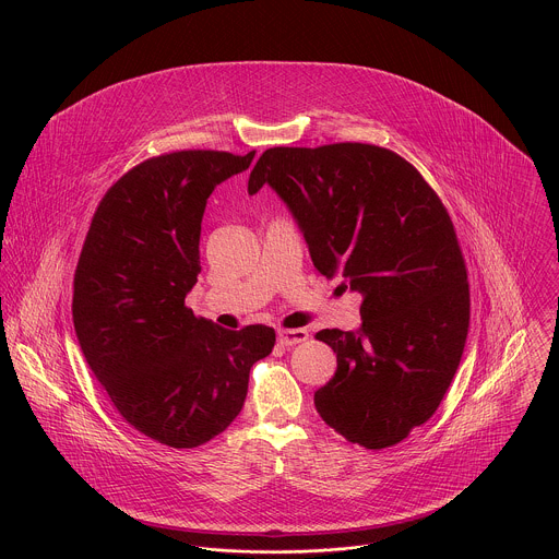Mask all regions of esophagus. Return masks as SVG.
Returning a JSON list of instances; mask_svg holds the SVG:
<instances>
[{"label":"esophagus","instance_id":"1","mask_svg":"<svg viewBox=\"0 0 559 559\" xmlns=\"http://www.w3.org/2000/svg\"><path fill=\"white\" fill-rule=\"evenodd\" d=\"M309 340V333L305 329H281L278 331V342L283 346H296Z\"/></svg>","mask_w":559,"mask_h":559}]
</instances>
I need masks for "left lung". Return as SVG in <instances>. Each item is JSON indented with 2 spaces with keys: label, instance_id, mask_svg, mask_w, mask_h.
I'll return each mask as SVG.
<instances>
[{
  "label": "left lung",
  "instance_id": "left-lung-1",
  "mask_svg": "<svg viewBox=\"0 0 559 559\" xmlns=\"http://www.w3.org/2000/svg\"><path fill=\"white\" fill-rule=\"evenodd\" d=\"M270 185L296 217L318 272L361 294V329L316 337L337 355L316 392L322 420L381 451L440 407L471 324L466 261L451 215L401 154L370 143L270 147L248 193Z\"/></svg>",
  "mask_w": 559,
  "mask_h": 559
}]
</instances>
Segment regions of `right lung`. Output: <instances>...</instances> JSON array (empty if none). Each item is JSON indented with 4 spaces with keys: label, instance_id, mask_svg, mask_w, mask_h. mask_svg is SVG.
Masks as SVG:
<instances>
[{
    "label": "right lung",
    "instance_id": "add662e5",
    "mask_svg": "<svg viewBox=\"0 0 559 559\" xmlns=\"http://www.w3.org/2000/svg\"><path fill=\"white\" fill-rule=\"evenodd\" d=\"M246 156L180 150L126 171L99 200L73 274V326L88 368L143 436L195 449L241 412L250 368L274 348L265 324L226 331L193 316L209 195Z\"/></svg>",
    "mask_w": 559,
    "mask_h": 559
}]
</instances>
